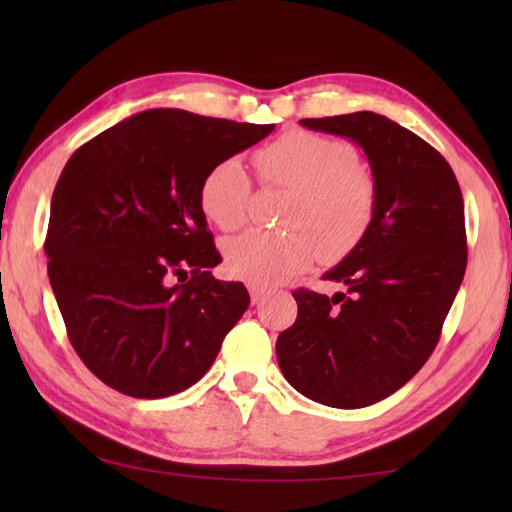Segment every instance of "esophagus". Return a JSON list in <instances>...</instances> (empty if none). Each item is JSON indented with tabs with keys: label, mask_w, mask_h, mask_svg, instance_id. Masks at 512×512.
<instances>
[{
	"label": "esophagus",
	"mask_w": 512,
	"mask_h": 512,
	"mask_svg": "<svg viewBox=\"0 0 512 512\" xmlns=\"http://www.w3.org/2000/svg\"><path fill=\"white\" fill-rule=\"evenodd\" d=\"M248 291H250V302H253V305H259L266 296V291L262 287H255V284H250Z\"/></svg>",
	"instance_id": "34e87169"
}]
</instances>
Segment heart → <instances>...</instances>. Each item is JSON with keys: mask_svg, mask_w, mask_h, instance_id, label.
<instances>
[{"mask_svg": "<svg viewBox=\"0 0 512 512\" xmlns=\"http://www.w3.org/2000/svg\"><path fill=\"white\" fill-rule=\"evenodd\" d=\"M259 178L284 185L293 196L284 212L289 232L248 230L223 244L232 277L268 287L314 262H339L366 235L375 212V180L348 142L289 131L255 153ZM250 176L237 158L221 160L201 183V210L221 230L248 219Z\"/></svg>", "mask_w": 512, "mask_h": 512, "instance_id": "b5f03b06", "label": "heart"}]
</instances>
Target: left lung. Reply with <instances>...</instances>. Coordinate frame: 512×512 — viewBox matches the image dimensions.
<instances>
[{
  "mask_svg": "<svg viewBox=\"0 0 512 512\" xmlns=\"http://www.w3.org/2000/svg\"><path fill=\"white\" fill-rule=\"evenodd\" d=\"M300 124L361 146L375 212L359 244L323 275L348 291L293 293L298 318L277 336V363L309 400L361 409L400 391L436 348L467 264L463 196L443 155L384 115Z\"/></svg>",
  "mask_w": 512,
  "mask_h": 512,
  "instance_id": "8db88e82",
  "label": "left lung"
}]
</instances>
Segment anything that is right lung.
<instances>
[{
  "mask_svg": "<svg viewBox=\"0 0 512 512\" xmlns=\"http://www.w3.org/2000/svg\"><path fill=\"white\" fill-rule=\"evenodd\" d=\"M273 124L153 108L67 160L51 196L45 253L76 354L115 391L158 400L201 379L250 305L201 210L205 173Z\"/></svg>",
  "mask_w": 512,
  "mask_h": 512,
  "instance_id": "1",
  "label": "right lung"
}]
</instances>
